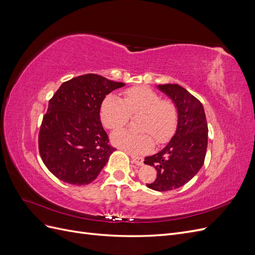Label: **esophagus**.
Returning a JSON list of instances; mask_svg holds the SVG:
<instances>
[{"mask_svg": "<svg viewBox=\"0 0 255 255\" xmlns=\"http://www.w3.org/2000/svg\"><path fill=\"white\" fill-rule=\"evenodd\" d=\"M130 157H132V161L135 165H137V166H142L143 165L142 157H138V156H134V155H130Z\"/></svg>", "mask_w": 255, "mask_h": 255, "instance_id": "esophagus-1", "label": "esophagus"}]
</instances>
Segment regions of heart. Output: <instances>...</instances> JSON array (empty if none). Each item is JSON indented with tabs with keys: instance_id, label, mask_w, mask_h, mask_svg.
Masks as SVG:
<instances>
[{
	"instance_id": "1",
	"label": "heart",
	"mask_w": 255,
	"mask_h": 255,
	"mask_svg": "<svg viewBox=\"0 0 255 255\" xmlns=\"http://www.w3.org/2000/svg\"><path fill=\"white\" fill-rule=\"evenodd\" d=\"M140 115L137 120L139 133L118 130L112 141L120 149L132 154H141L152 149L153 137L157 144L165 143L175 132L177 111L170 100L161 99L148 87H132L123 92V101L113 95L106 96L100 109L103 126L112 130L119 129L128 122L130 116Z\"/></svg>"
}]
</instances>
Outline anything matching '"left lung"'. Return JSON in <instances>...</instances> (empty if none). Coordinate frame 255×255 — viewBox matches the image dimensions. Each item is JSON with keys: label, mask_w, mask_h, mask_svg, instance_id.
I'll return each mask as SVG.
<instances>
[{"label": "left lung", "mask_w": 255, "mask_h": 255, "mask_svg": "<svg viewBox=\"0 0 255 255\" xmlns=\"http://www.w3.org/2000/svg\"><path fill=\"white\" fill-rule=\"evenodd\" d=\"M177 110L176 132L165 148L144 158L156 169V180L146 184L153 190L176 189L189 182L203 166L207 149V122L199 100L177 84L158 85Z\"/></svg>", "instance_id": "obj_1"}]
</instances>
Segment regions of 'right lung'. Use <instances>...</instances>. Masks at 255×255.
I'll list each match as a JSON object with an SVG mask.
<instances>
[{
    "mask_svg": "<svg viewBox=\"0 0 255 255\" xmlns=\"http://www.w3.org/2000/svg\"><path fill=\"white\" fill-rule=\"evenodd\" d=\"M125 84L88 73L61 84L49 101L38 135L43 164L60 181L87 185L116 150L100 120L106 95Z\"/></svg>",
    "mask_w": 255,
    "mask_h": 255,
    "instance_id": "obj_1",
    "label": "right lung"
}]
</instances>
